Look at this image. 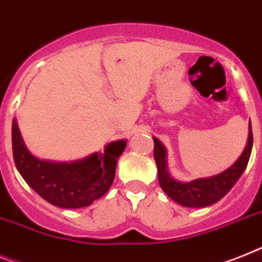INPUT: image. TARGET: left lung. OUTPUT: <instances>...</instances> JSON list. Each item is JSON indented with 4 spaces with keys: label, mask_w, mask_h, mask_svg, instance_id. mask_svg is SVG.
I'll use <instances>...</instances> for the list:
<instances>
[{
    "label": "left lung",
    "mask_w": 262,
    "mask_h": 262,
    "mask_svg": "<svg viewBox=\"0 0 262 262\" xmlns=\"http://www.w3.org/2000/svg\"><path fill=\"white\" fill-rule=\"evenodd\" d=\"M154 158L158 165L159 184L163 191L178 204L188 208H204L217 203L231 191L243 172L247 168L249 162L252 146H253V134H252V124L249 120V133H248L247 146L244 148L240 158L225 171L209 178L195 179L192 182H179L171 176L167 164V149L158 138H152Z\"/></svg>",
    "instance_id": "8db88e82"
}]
</instances>
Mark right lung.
<instances>
[{
    "label": "right lung",
    "instance_id": "right-lung-1",
    "mask_svg": "<svg viewBox=\"0 0 262 262\" xmlns=\"http://www.w3.org/2000/svg\"><path fill=\"white\" fill-rule=\"evenodd\" d=\"M15 167L24 180L42 199L59 208L75 209L91 205L113 185L118 159L127 140H115L103 154L94 152L74 162H51L35 158L25 146L17 119L12 124Z\"/></svg>",
    "mask_w": 262,
    "mask_h": 262
}]
</instances>
